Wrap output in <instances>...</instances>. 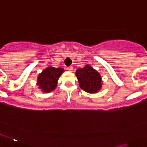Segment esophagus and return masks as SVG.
Instances as JSON below:
<instances>
[{
	"instance_id": "1",
	"label": "esophagus",
	"mask_w": 147,
	"mask_h": 147,
	"mask_svg": "<svg viewBox=\"0 0 147 147\" xmlns=\"http://www.w3.org/2000/svg\"><path fill=\"white\" fill-rule=\"evenodd\" d=\"M67 70L69 71V72H72V69H73V68H72V66H70V67H67Z\"/></svg>"
}]
</instances>
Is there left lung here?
Masks as SVG:
<instances>
[{
    "label": "left lung",
    "mask_w": 147,
    "mask_h": 147,
    "mask_svg": "<svg viewBox=\"0 0 147 147\" xmlns=\"http://www.w3.org/2000/svg\"><path fill=\"white\" fill-rule=\"evenodd\" d=\"M75 75L78 80L79 86L84 92L96 94L101 89L103 81L101 75L90 65L78 68L75 72Z\"/></svg>",
    "instance_id": "left-lung-1"
}]
</instances>
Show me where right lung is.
<instances>
[{
	"label": "right lung",
	"mask_w": 147,
	"mask_h": 147,
	"mask_svg": "<svg viewBox=\"0 0 147 147\" xmlns=\"http://www.w3.org/2000/svg\"><path fill=\"white\" fill-rule=\"evenodd\" d=\"M62 67L49 66L45 68L37 77L36 85L43 93H49L53 91L58 86V79L64 72Z\"/></svg>",
	"instance_id": "add662e5"
}]
</instances>
